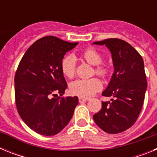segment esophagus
<instances>
[{"instance_id": "esophagus-1", "label": "esophagus", "mask_w": 157, "mask_h": 157, "mask_svg": "<svg viewBox=\"0 0 157 157\" xmlns=\"http://www.w3.org/2000/svg\"><path fill=\"white\" fill-rule=\"evenodd\" d=\"M89 100H90L89 98H81V97H80V98H78V101H79L80 103H81V102H86V101H88Z\"/></svg>"}]
</instances>
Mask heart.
<instances>
[{
    "mask_svg": "<svg viewBox=\"0 0 157 157\" xmlns=\"http://www.w3.org/2000/svg\"><path fill=\"white\" fill-rule=\"evenodd\" d=\"M82 57L90 64L96 65L94 67L95 74L101 78L107 77L109 70L105 65L101 64L102 56L94 48H87L82 52ZM61 71L66 77L71 78L76 71L75 58L73 55H67L61 61ZM102 87L101 82L98 78H91L88 79H77L70 84V91L75 95L82 98H90L98 92Z\"/></svg>",
    "mask_w": 157,
    "mask_h": 157,
    "instance_id": "obj_1",
    "label": "heart"
}]
</instances>
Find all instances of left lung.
Instances as JSON below:
<instances>
[{"label": "left lung", "instance_id": "left-lung-1", "mask_svg": "<svg viewBox=\"0 0 157 157\" xmlns=\"http://www.w3.org/2000/svg\"><path fill=\"white\" fill-rule=\"evenodd\" d=\"M94 44L109 48L115 71L109 86L102 93L113 99L112 102L102 101V108L93 118L105 132L119 134L134 125L142 109L147 89L143 59L123 40L108 38Z\"/></svg>", "mask_w": 157, "mask_h": 157}]
</instances>
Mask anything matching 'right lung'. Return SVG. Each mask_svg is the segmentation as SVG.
Instances as JSON below:
<instances>
[{"label":"right lung","mask_w":157,"mask_h":157,"mask_svg":"<svg viewBox=\"0 0 157 157\" xmlns=\"http://www.w3.org/2000/svg\"><path fill=\"white\" fill-rule=\"evenodd\" d=\"M77 45L46 36L29 47L19 62L15 75L16 109L24 123L37 134L55 135L73 116L78 98L62 97L67 85L61 61Z\"/></svg>","instance_id":"right-lung-1"}]
</instances>
